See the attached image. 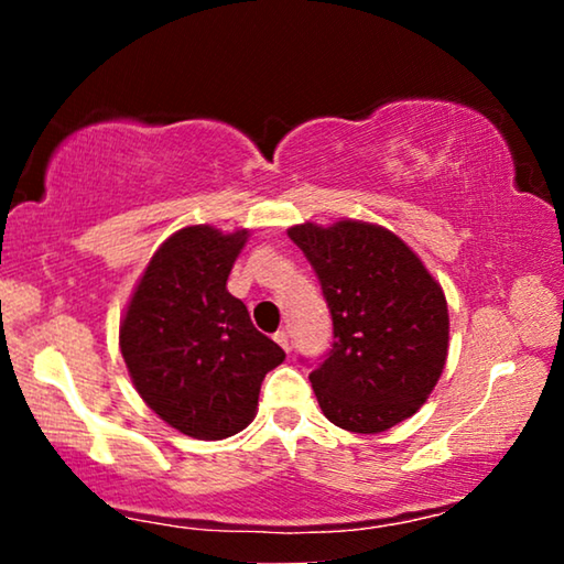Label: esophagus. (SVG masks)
Returning a JSON list of instances; mask_svg holds the SVG:
<instances>
[{"instance_id": "obj_1", "label": "esophagus", "mask_w": 564, "mask_h": 564, "mask_svg": "<svg viewBox=\"0 0 564 564\" xmlns=\"http://www.w3.org/2000/svg\"><path fill=\"white\" fill-rule=\"evenodd\" d=\"M274 341L280 344L284 351H290V334H288V330H284V328L276 330V334H274Z\"/></svg>"}]
</instances>
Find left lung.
<instances>
[{
	"instance_id": "8db88e82",
	"label": "left lung",
	"mask_w": 564,
	"mask_h": 564,
	"mask_svg": "<svg viewBox=\"0 0 564 564\" xmlns=\"http://www.w3.org/2000/svg\"><path fill=\"white\" fill-rule=\"evenodd\" d=\"M318 274L334 344L311 372L323 415L354 434L411 419L444 372L449 311L442 284L382 226L338 220L292 226Z\"/></svg>"
}]
</instances>
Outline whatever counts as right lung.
Here are the masks:
<instances>
[{
    "label": "right lung",
    "mask_w": 564,
    "mask_h": 564,
    "mask_svg": "<svg viewBox=\"0 0 564 564\" xmlns=\"http://www.w3.org/2000/svg\"><path fill=\"white\" fill-rule=\"evenodd\" d=\"M249 230L189 226L169 236L120 321V351L145 405L192 438L234 436L257 415L269 369L284 361L226 288Z\"/></svg>",
    "instance_id": "1"
}]
</instances>
